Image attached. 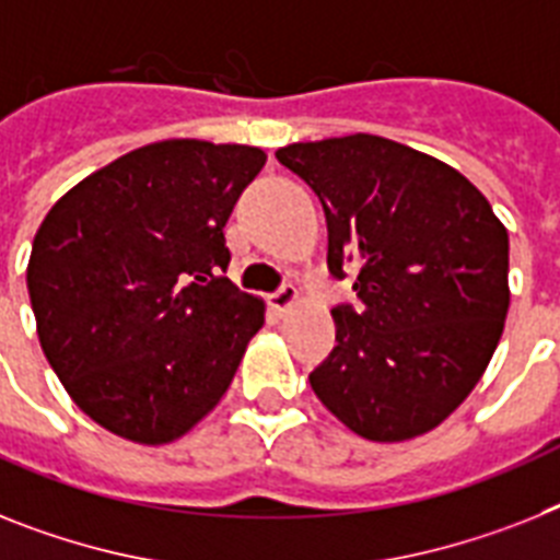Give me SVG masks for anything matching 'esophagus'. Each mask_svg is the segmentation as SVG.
Wrapping results in <instances>:
<instances>
[{
  "label": "esophagus",
  "mask_w": 560,
  "mask_h": 560,
  "mask_svg": "<svg viewBox=\"0 0 560 560\" xmlns=\"http://www.w3.org/2000/svg\"><path fill=\"white\" fill-rule=\"evenodd\" d=\"M298 298H300L298 289H294L291 283H283L280 289L271 291V294H269V306L275 308V312H285V308L298 303Z\"/></svg>",
  "instance_id": "esophagus-1"
}]
</instances>
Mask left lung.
Segmentation results:
<instances>
[{
    "instance_id": "left-lung-1",
    "label": "left lung",
    "mask_w": 560,
    "mask_h": 560,
    "mask_svg": "<svg viewBox=\"0 0 560 560\" xmlns=\"http://www.w3.org/2000/svg\"><path fill=\"white\" fill-rule=\"evenodd\" d=\"M323 202L329 271L360 306L331 308L337 346L314 395L369 441L435 429L475 389L510 308V234L435 156L374 133L277 151Z\"/></svg>"
}]
</instances>
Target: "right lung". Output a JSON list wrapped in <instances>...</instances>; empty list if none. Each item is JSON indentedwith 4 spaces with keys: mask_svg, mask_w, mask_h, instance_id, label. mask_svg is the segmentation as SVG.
<instances>
[{
    "mask_svg": "<svg viewBox=\"0 0 560 560\" xmlns=\"http://www.w3.org/2000/svg\"><path fill=\"white\" fill-rule=\"evenodd\" d=\"M266 154L165 140L73 186L27 262L42 352L73 404L137 443L186 435L225 395L262 300L225 277V223Z\"/></svg>",
    "mask_w": 560,
    "mask_h": 560,
    "instance_id": "right-lung-1",
    "label": "right lung"
}]
</instances>
